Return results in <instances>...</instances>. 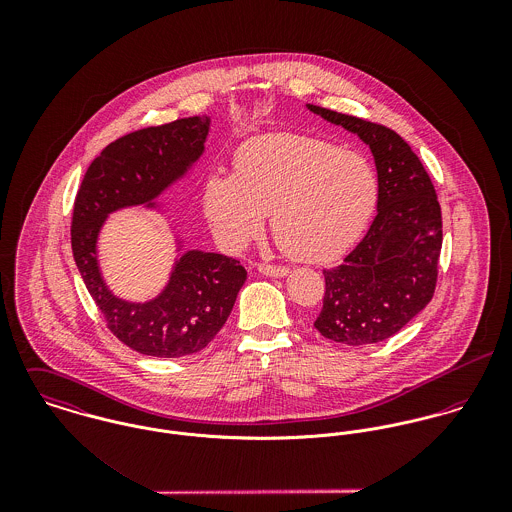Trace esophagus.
<instances>
[{
  "label": "esophagus",
  "mask_w": 512,
  "mask_h": 512,
  "mask_svg": "<svg viewBox=\"0 0 512 512\" xmlns=\"http://www.w3.org/2000/svg\"><path fill=\"white\" fill-rule=\"evenodd\" d=\"M258 272L270 278H284L290 274V268L286 266H274V264H258Z\"/></svg>",
  "instance_id": "1"
}]
</instances>
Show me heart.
<instances>
[{
  "label": "heart",
  "mask_w": 512,
  "mask_h": 512,
  "mask_svg": "<svg viewBox=\"0 0 512 512\" xmlns=\"http://www.w3.org/2000/svg\"><path fill=\"white\" fill-rule=\"evenodd\" d=\"M378 203V177L365 155L331 142L272 134L240 147L234 177L213 175L203 207L220 242L242 248L272 215L278 248L323 264L345 254Z\"/></svg>",
  "instance_id": "obj_1"
}]
</instances>
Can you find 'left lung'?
I'll use <instances>...</instances> for the list:
<instances>
[{"label":"left lung","mask_w":512,"mask_h":512,"mask_svg":"<svg viewBox=\"0 0 512 512\" xmlns=\"http://www.w3.org/2000/svg\"><path fill=\"white\" fill-rule=\"evenodd\" d=\"M370 147L378 203L365 238L343 264L323 270L325 295L315 329L341 345L386 341L434 297L441 252V207L418 155L394 130L307 104Z\"/></svg>","instance_id":"obj_1"}]
</instances>
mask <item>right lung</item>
I'll return each mask as SVG.
<instances>
[{
  "mask_svg": "<svg viewBox=\"0 0 512 512\" xmlns=\"http://www.w3.org/2000/svg\"><path fill=\"white\" fill-rule=\"evenodd\" d=\"M207 116L181 118L118 138L90 163L74 199L71 244L84 286L106 327L130 349L159 359L203 351L226 323L246 282L238 260L215 252L181 254L169 284L155 299L130 303L106 288L96 258L104 219L151 201L195 163L209 134Z\"/></svg>",
  "mask_w": 512,
  "mask_h": 512,
  "instance_id": "add662e5",
  "label": "right lung"
}]
</instances>
